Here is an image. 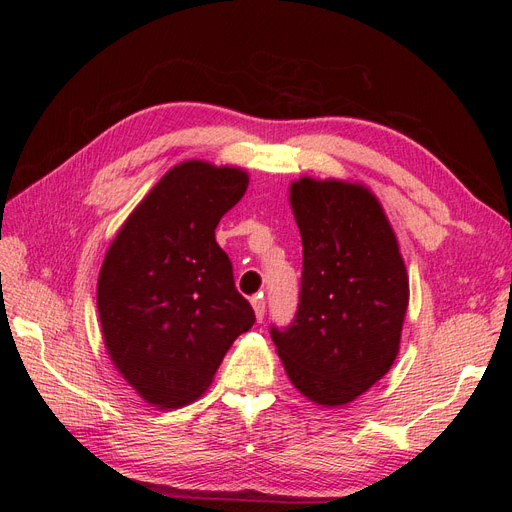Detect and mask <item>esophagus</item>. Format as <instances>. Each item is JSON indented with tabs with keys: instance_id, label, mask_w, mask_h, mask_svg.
<instances>
[{
	"instance_id": "esophagus-1",
	"label": "esophagus",
	"mask_w": 512,
	"mask_h": 512,
	"mask_svg": "<svg viewBox=\"0 0 512 512\" xmlns=\"http://www.w3.org/2000/svg\"><path fill=\"white\" fill-rule=\"evenodd\" d=\"M252 307H254V314L258 318V322H262V318H265V312H267V303L262 297H256L252 299Z\"/></svg>"
}]
</instances>
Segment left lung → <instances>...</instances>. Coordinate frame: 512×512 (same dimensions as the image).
Returning <instances> with one entry per match:
<instances>
[{"mask_svg":"<svg viewBox=\"0 0 512 512\" xmlns=\"http://www.w3.org/2000/svg\"><path fill=\"white\" fill-rule=\"evenodd\" d=\"M303 241L299 309L271 339L290 382L320 406L350 404L397 359L408 273L378 198L361 183L290 185Z\"/></svg>","mask_w":512,"mask_h":512,"instance_id":"obj_1","label":"left lung"}]
</instances>
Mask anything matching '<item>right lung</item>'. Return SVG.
I'll return each instance as SVG.
<instances>
[{
	"label": "right lung",
	"instance_id": "add662e5",
	"mask_svg": "<svg viewBox=\"0 0 512 512\" xmlns=\"http://www.w3.org/2000/svg\"><path fill=\"white\" fill-rule=\"evenodd\" d=\"M245 170L188 160L153 185L104 256L98 314L108 356L147 404L181 408L207 391L224 354L252 329L215 241L247 190Z\"/></svg>",
	"mask_w": 512,
	"mask_h": 512
}]
</instances>
